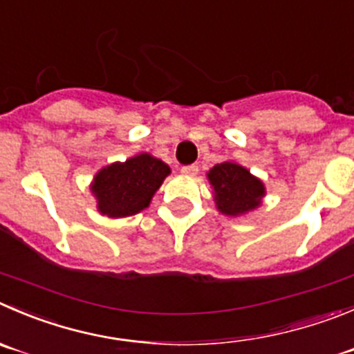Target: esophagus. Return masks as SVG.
I'll list each match as a JSON object with an SVG mask.
<instances>
[{"instance_id": "1", "label": "esophagus", "mask_w": 354, "mask_h": 354, "mask_svg": "<svg viewBox=\"0 0 354 354\" xmlns=\"http://www.w3.org/2000/svg\"><path fill=\"white\" fill-rule=\"evenodd\" d=\"M180 171H183L184 175H196L198 171H200V168H198V165H184V167L180 168Z\"/></svg>"}]
</instances>
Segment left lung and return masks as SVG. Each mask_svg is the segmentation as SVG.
Listing matches in <instances>:
<instances>
[{
	"label": "left lung",
	"instance_id": "1",
	"mask_svg": "<svg viewBox=\"0 0 354 354\" xmlns=\"http://www.w3.org/2000/svg\"><path fill=\"white\" fill-rule=\"evenodd\" d=\"M208 180L214 187V198L222 214L240 215L259 207L264 196V186L259 179L236 163L225 161L208 171Z\"/></svg>",
	"mask_w": 354,
	"mask_h": 354
}]
</instances>
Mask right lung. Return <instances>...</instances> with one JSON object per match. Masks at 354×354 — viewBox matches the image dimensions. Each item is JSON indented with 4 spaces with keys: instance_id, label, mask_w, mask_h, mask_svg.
<instances>
[{
    "instance_id": "obj_1",
    "label": "right lung",
    "mask_w": 354,
    "mask_h": 354,
    "mask_svg": "<svg viewBox=\"0 0 354 354\" xmlns=\"http://www.w3.org/2000/svg\"><path fill=\"white\" fill-rule=\"evenodd\" d=\"M168 174V165L149 154H139L124 163L102 168L92 184L99 210L109 217L139 214L149 205Z\"/></svg>"
}]
</instances>
